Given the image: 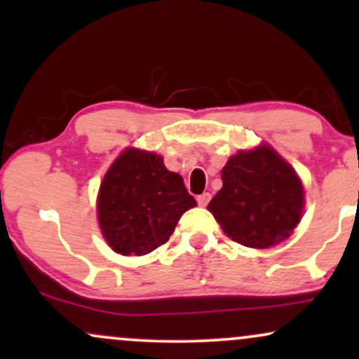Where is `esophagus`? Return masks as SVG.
I'll return each instance as SVG.
<instances>
[{
    "label": "esophagus",
    "mask_w": 359,
    "mask_h": 359,
    "mask_svg": "<svg viewBox=\"0 0 359 359\" xmlns=\"http://www.w3.org/2000/svg\"><path fill=\"white\" fill-rule=\"evenodd\" d=\"M209 201H211V194L209 192H204V194H201V196H197V204L203 205V208L209 204Z\"/></svg>",
    "instance_id": "1"
}]
</instances>
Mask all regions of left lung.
<instances>
[{
    "label": "left lung",
    "mask_w": 359,
    "mask_h": 359,
    "mask_svg": "<svg viewBox=\"0 0 359 359\" xmlns=\"http://www.w3.org/2000/svg\"><path fill=\"white\" fill-rule=\"evenodd\" d=\"M222 187L208 209L233 241L269 248L287 240L304 209L299 175L269 145L240 150L221 170Z\"/></svg>",
    "instance_id": "8db88e82"
}]
</instances>
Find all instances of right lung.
<instances>
[{"label": "right lung", "instance_id": "right-lung-1", "mask_svg": "<svg viewBox=\"0 0 359 359\" xmlns=\"http://www.w3.org/2000/svg\"><path fill=\"white\" fill-rule=\"evenodd\" d=\"M197 205L184 179L151 151L126 148L106 172L97 196V219L116 253H150L168 241L180 216Z\"/></svg>", "mask_w": 359, "mask_h": 359}]
</instances>
